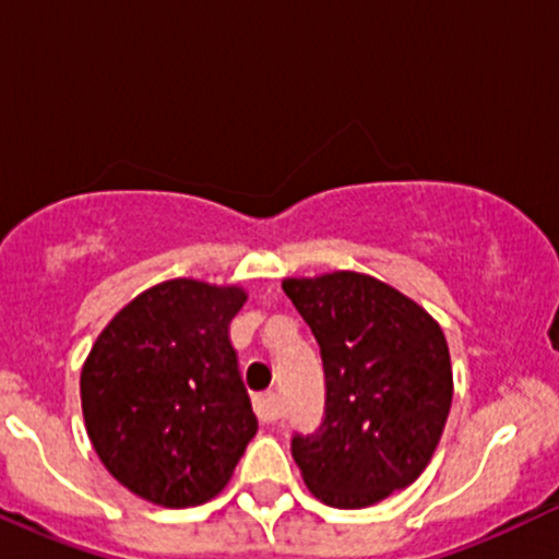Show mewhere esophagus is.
Here are the masks:
<instances>
[{
	"label": "esophagus",
	"instance_id": "obj_1",
	"mask_svg": "<svg viewBox=\"0 0 559 559\" xmlns=\"http://www.w3.org/2000/svg\"><path fill=\"white\" fill-rule=\"evenodd\" d=\"M254 413H258V418L262 423H273L281 418V402H278V394H273V391H267V394H258L254 396Z\"/></svg>",
	"mask_w": 559,
	"mask_h": 559
}]
</instances>
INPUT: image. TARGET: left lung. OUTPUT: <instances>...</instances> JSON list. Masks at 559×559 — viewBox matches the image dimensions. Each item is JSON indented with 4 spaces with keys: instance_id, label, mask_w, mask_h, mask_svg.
Wrapping results in <instances>:
<instances>
[{
    "instance_id": "obj_1",
    "label": "left lung",
    "mask_w": 559,
    "mask_h": 559,
    "mask_svg": "<svg viewBox=\"0 0 559 559\" xmlns=\"http://www.w3.org/2000/svg\"><path fill=\"white\" fill-rule=\"evenodd\" d=\"M325 376L323 420L294 431L292 457L320 502L360 510L431 463L452 404V365L436 320L360 273L284 281Z\"/></svg>"
}]
</instances>
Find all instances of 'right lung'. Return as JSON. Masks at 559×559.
Masks as SVG:
<instances>
[{
	"instance_id": "obj_1",
	"label": "right lung",
	"mask_w": 559,
	"mask_h": 559,
	"mask_svg": "<svg viewBox=\"0 0 559 559\" xmlns=\"http://www.w3.org/2000/svg\"><path fill=\"white\" fill-rule=\"evenodd\" d=\"M241 288L176 278L126 305L81 373L88 439L126 489L191 507L226 486L258 418L228 325Z\"/></svg>"
}]
</instances>
